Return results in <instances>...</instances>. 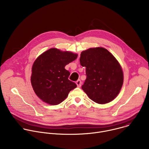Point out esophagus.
Instances as JSON below:
<instances>
[{
  "label": "esophagus",
  "mask_w": 149,
  "mask_h": 149,
  "mask_svg": "<svg viewBox=\"0 0 149 149\" xmlns=\"http://www.w3.org/2000/svg\"><path fill=\"white\" fill-rule=\"evenodd\" d=\"M76 84H77V86L78 87H80L81 86V84H82V82L81 81L80 79H78L77 81L76 82Z\"/></svg>",
  "instance_id": "1"
}]
</instances>
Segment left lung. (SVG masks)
Masks as SVG:
<instances>
[{
	"mask_svg": "<svg viewBox=\"0 0 149 149\" xmlns=\"http://www.w3.org/2000/svg\"><path fill=\"white\" fill-rule=\"evenodd\" d=\"M80 64L86 67V79L82 89L98 104L108 103L118 94L123 83L121 67L106 49L98 47L81 52Z\"/></svg>",
	"mask_w": 149,
	"mask_h": 149,
	"instance_id": "obj_1",
	"label": "left lung"
}]
</instances>
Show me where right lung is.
Instances as JSON below:
<instances>
[{
    "instance_id": "1",
    "label": "right lung",
    "mask_w": 149,
    "mask_h": 149,
    "mask_svg": "<svg viewBox=\"0 0 149 149\" xmlns=\"http://www.w3.org/2000/svg\"><path fill=\"white\" fill-rule=\"evenodd\" d=\"M77 56L70 52L51 48L36 59L32 68L31 84L40 99L51 105H57L77 87L75 82L69 80L70 72L65 67Z\"/></svg>"
}]
</instances>
